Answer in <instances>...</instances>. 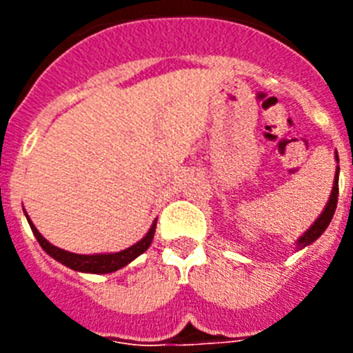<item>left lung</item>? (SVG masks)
Here are the masks:
<instances>
[{"label": "left lung", "instance_id": "1", "mask_svg": "<svg viewBox=\"0 0 353 353\" xmlns=\"http://www.w3.org/2000/svg\"><path fill=\"white\" fill-rule=\"evenodd\" d=\"M336 161L339 162L338 159V154H336ZM339 174V168L336 170V176H334V187H332V192H330V198H329V203H327V207L323 208V212L320 214V217H318L316 221H314L313 226L307 230V232L304 233V235L301 236V239L297 240V248H305V245H310L311 242H314V240L318 239V236L322 235L323 232L327 230V226L330 224V219H332V215H334L336 212V205H338V194H339V185H338V176Z\"/></svg>", "mask_w": 353, "mask_h": 353}]
</instances>
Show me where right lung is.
<instances>
[{"mask_svg":"<svg viewBox=\"0 0 353 353\" xmlns=\"http://www.w3.org/2000/svg\"><path fill=\"white\" fill-rule=\"evenodd\" d=\"M28 223H30L33 235H35L37 240H39V244L42 245V249L48 252L49 256H52L56 261H60V263L70 267L72 270H77V272H90V274L114 272V270L121 269V267H125L127 263H130L134 258H138L139 254H143V252L150 248L152 240H154L155 224H157V223L152 224L150 232L146 233L139 242H136V244L130 245L129 249H123V251L120 252H111V254H74V252L63 251V249L49 244L48 240L40 235L39 230L35 228V224L31 223L30 217H28Z\"/></svg>","mask_w":353,"mask_h":353,"instance_id":"right-lung-1","label":"right lung"}]
</instances>
